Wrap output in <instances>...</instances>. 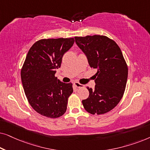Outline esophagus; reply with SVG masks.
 Instances as JSON below:
<instances>
[{"label":"esophagus","mask_w":150,"mask_h":150,"mask_svg":"<svg viewBox=\"0 0 150 150\" xmlns=\"http://www.w3.org/2000/svg\"><path fill=\"white\" fill-rule=\"evenodd\" d=\"M74 85H75V87H76L77 88H81V87H83V85H82V84H81V83H78V82H75L74 83Z\"/></svg>","instance_id":"obj_1"}]
</instances>
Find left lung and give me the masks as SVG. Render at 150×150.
<instances>
[{"mask_svg":"<svg viewBox=\"0 0 150 150\" xmlns=\"http://www.w3.org/2000/svg\"><path fill=\"white\" fill-rule=\"evenodd\" d=\"M74 38L90 67L98 69L93 76L95 89L87 87L89 96L82 103L92 115L106 113L117 105L126 89L128 69L122 50L115 41L104 35Z\"/></svg>","mask_w":150,"mask_h":150,"instance_id":"obj_1","label":"left lung"}]
</instances>
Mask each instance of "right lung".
Here are the masks:
<instances>
[{
  "label": "right lung",
  "mask_w": 150,
  "mask_h": 150,
  "mask_svg": "<svg viewBox=\"0 0 150 150\" xmlns=\"http://www.w3.org/2000/svg\"><path fill=\"white\" fill-rule=\"evenodd\" d=\"M74 38L42 39L31 46L21 69V79L28 102L37 112L49 118L62 116L72 93V83H64L54 74Z\"/></svg>",
  "instance_id": "obj_1"
}]
</instances>
